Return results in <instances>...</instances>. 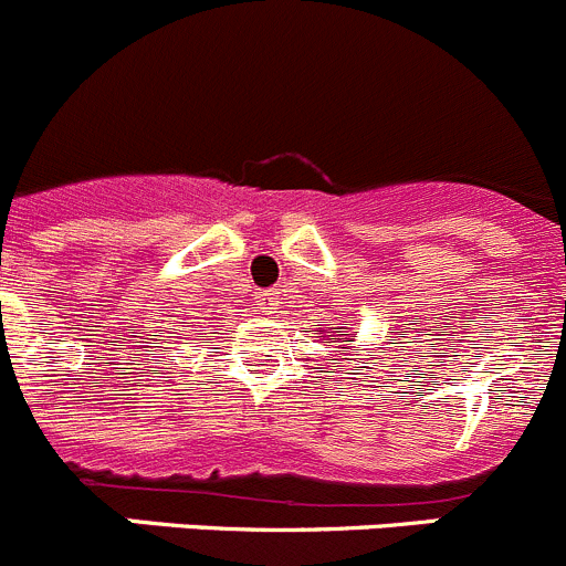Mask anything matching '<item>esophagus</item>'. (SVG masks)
<instances>
[{
  "label": "esophagus",
  "mask_w": 566,
  "mask_h": 566,
  "mask_svg": "<svg viewBox=\"0 0 566 566\" xmlns=\"http://www.w3.org/2000/svg\"><path fill=\"white\" fill-rule=\"evenodd\" d=\"M253 300H255V305L261 307V311L264 313H272L277 307V291H255L253 294Z\"/></svg>",
  "instance_id": "obj_1"
}]
</instances>
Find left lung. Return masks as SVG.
<instances>
[{
  "instance_id": "left-lung-1",
  "label": "left lung",
  "mask_w": 566,
  "mask_h": 566,
  "mask_svg": "<svg viewBox=\"0 0 566 566\" xmlns=\"http://www.w3.org/2000/svg\"><path fill=\"white\" fill-rule=\"evenodd\" d=\"M318 333H322V329H318ZM335 333H340V327H335ZM338 340H340V338H338ZM324 344H333V340H329V338H327V340H324ZM340 349H346V346H344V344H340Z\"/></svg>"
}]
</instances>
